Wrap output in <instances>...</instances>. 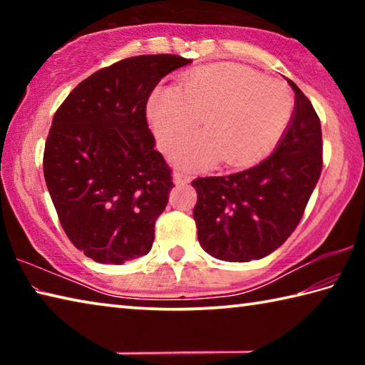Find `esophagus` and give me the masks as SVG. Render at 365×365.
<instances>
[{
	"label": "esophagus",
	"instance_id": "obj_1",
	"mask_svg": "<svg viewBox=\"0 0 365 365\" xmlns=\"http://www.w3.org/2000/svg\"><path fill=\"white\" fill-rule=\"evenodd\" d=\"M172 180L177 185H187L191 182V177L188 174H183V172H174L172 174Z\"/></svg>",
	"mask_w": 365,
	"mask_h": 365
}]
</instances>
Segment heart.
Returning a JSON list of instances; mask_svg holds the SVG:
<instances>
[{
  "instance_id": "heart-1",
  "label": "heart",
  "mask_w": 365,
  "mask_h": 365,
  "mask_svg": "<svg viewBox=\"0 0 365 365\" xmlns=\"http://www.w3.org/2000/svg\"><path fill=\"white\" fill-rule=\"evenodd\" d=\"M294 98L287 83L243 66H214L185 77L178 88L160 86L148 103V120L163 150L195 130L205 132L170 153L177 168L201 170L224 160L248 168L262 160L287 130Z\"/></svg>"
}]
</instances>
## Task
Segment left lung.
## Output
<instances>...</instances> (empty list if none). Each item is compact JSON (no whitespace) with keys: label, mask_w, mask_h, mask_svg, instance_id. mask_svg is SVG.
<instances>
[{"label":"left lung","mask_w":365,"mask_h":365,"mask_svg":"<svg viewBox=\"0 0 365 365\" xmlns=\"http://www.w3.org/2000/svg\"><path fill=\"white\" fill-rule=\"evenodd\" d=\"M294 91L292 119L267 159L248 170L191 182L193 217L207 255L227 262L262 259L299 224L322 170V128L311 101Z\"/></svg>","instance_id":"8db88e82"}]
</instances>
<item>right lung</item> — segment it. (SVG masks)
Wrapping results in <instances>:
<instances>
[{"mask_svg": "<svg viewBox=\"0 0 365 365\" xmlns=\"http://www.w3.org/2000/svg\"><path fill=\"white\" fill-rule=\"evenodd\" d=\"M190 63L175 54L122 59L80 82L53 117L46 187L66 235L96 262L123 264L151 251L174 183L154 150L146 103L160 78Z\"/></svg>", "mask_w": 365, "mask_h": 365, "instance_id": "1", "label": "right lung"}]
</instances>
